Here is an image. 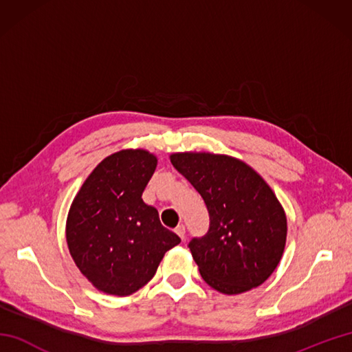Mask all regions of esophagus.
Here are the masks:
<instances>
[{
	"label": "esophagus",
	"instance_id": "esophagus-1",
	"mask_svg": "<svg viewBox=\"0 0 352 352\" xmlns=\"http://www.w3.org/2000/svg\"><path fill=\"white\" fill-rule=\"evenodd\" d=\"M175 233L180 236L182 239H184V236H186V227L183 226V223H180V226H178L177 228H175Z\"/></svg>",
	"mask_w": 352,
	"mask_h": 352
}]
</instances>
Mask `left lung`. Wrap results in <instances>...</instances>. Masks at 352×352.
Returning <instances> with one entry per match:
<instances>
[{"label":"left lung","mask_w":352,"mask_h":352,"mask_svg":"<svg viewBox=\"0 0 352 352\" xmlns=\"http://www.w3.org/2000/svg\"><path fill=\"white\" fill-rule=\"evenodd\" d=\"M170 163L208 210V231L189 242L203 280L226 295L263 284L278 266L287 236L286 213L272 189L230 155L175 153Z\"/></svg>","instance_id":"8db88e82"}]
</instances>
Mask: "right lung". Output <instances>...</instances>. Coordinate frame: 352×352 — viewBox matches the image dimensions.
Masks as SVG:
<instances>
[{
  "label": "right lung",
  "mask_w": 352,
  "mask_h": 352,
  "mask_svg": "<svg viewBox=\"0 0 352 352\" xmlns=\"http://www.w3.org/2000/svg\"><path fill=\"white\" fill-rule=\"evenodd\" d=\"M157 166L145 149L106 157L86 178L66 221V242L80 272L109 295L126 296L153 278L182 239L142 199Z\"/></svg>",
  "instance_id": "right-lung-1"
}]
</instances>
